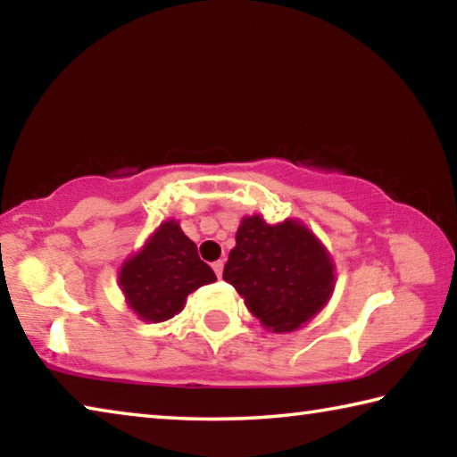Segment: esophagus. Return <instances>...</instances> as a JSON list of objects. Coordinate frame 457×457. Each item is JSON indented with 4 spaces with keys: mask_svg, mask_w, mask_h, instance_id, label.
I'll list each match as a JSON object with an SVG mask.
<instances>
[{
    "mask_svg": "<svg viewBox=\"0 0 457 457\" xmlns=\"http://www.w3.org/2000/svg\"><path fill=\"white\" fill-rule=\"evenodd\" d=\"M223 264H226V262H223V260H218V262H213V272L215 274H218V278H221V274H223Z\"/></svg>",
    "mask_w": 457,
    "mask_h": 457,
    "instance_id": "esophagus-1",
    "label": "esophagus"
}]
</instances>
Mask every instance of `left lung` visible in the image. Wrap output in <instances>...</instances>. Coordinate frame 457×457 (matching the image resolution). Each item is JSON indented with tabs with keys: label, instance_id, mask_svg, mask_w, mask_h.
Masks as SVG:
<instances>
[{
	"label": "left lung",
	"instance_id": "1",
	"mask_svg": "<svg viewBox=\"0 0 457 457\" xmlns=\"http://www.w3.org/2000/svg\"><path fill=\"white\" fill-rule=\"evenodd\" d=\"M223 280L234 286L262 327L292 332L327 306L337 274L328 250L303 221L268 223L253 213L239 221Z\"/></svg>",
	"mask_w": 457,
	"mask_h": 457
}]
</instances>
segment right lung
I'll use <instances>...</instances> for the list:
<instances>
[{
    "instance_id": "right-lung-1",
    "label": "right lung",
    "mask_w": 457,
    "mask_h": 457,
    "mask_svg": "<svg viewBox=\"0 0 457 457\" xmlns=\"http://www.w3.org/2000/svg\"><path fill=\"white\" fill-rule=\"evenodd\" d=\"M215 280L213 270L199 260L197 245L175 220L161 223L119 270L125 303L145 322L173 319L191 292Z\"/></svg>"
}]
</instances>
